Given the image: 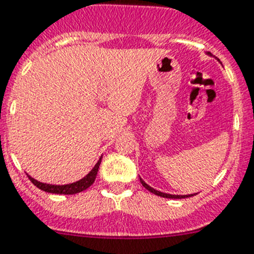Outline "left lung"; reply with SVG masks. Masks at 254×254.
<instances>
[{"instance_id": "1", "label": "left lung", "mask_w": 254, "mask_h": 254, "mask_svg": "<svg viewBox=\"0 0 254 254\" xmlns=\"http://www.w3.org/2000/svg\"><path fill=\"white\" fill-rule=\"evenodd\" d=\"M141 180V184L143 185V187L147 189L148 191H151V193H154V194L156 195H160V197H163V198H188V197H191V195H194V194H189V195H174V194H167V193H162V191L159 190H155V189H152L150 185H147L145 183V181L142 180V179H139Z\"/></svg>"}]
</instances>
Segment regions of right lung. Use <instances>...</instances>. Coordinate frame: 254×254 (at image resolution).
<instances>
[{
	"label": "right lung",
	"instance_id": "obj_1",
	"mask_svg": "<svg viewBox=\"0 0 254 254\" xmlns=\"http://www.w3.org/2000/svg\"><path fill=\"white\" fill-rule=\"evenodd\" d=\"M100 162L102 159H99V162L95 164V167L91 170V172L84 176L82 180L77 181V183H73V184L67 185H49L44 184V183H40V181L35 180L32 177L28 176V179L31 180V183L38 187L39 189L44 191H48V193H55V194H75V193H79V191L86 190L87 188L91 187L94 184L95 179H96V174H98L99 166H100Z\"/></svg>",
	"mask_w": 254,
	"mask_h": 254
}]
</instances>
